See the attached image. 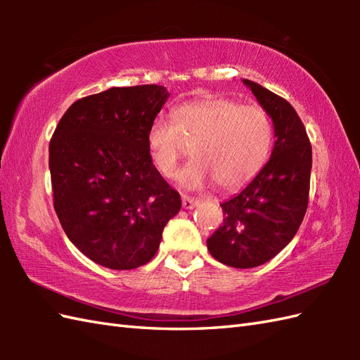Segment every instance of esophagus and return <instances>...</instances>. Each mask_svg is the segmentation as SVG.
Segmentation results:
<instances>
[{
  "label": "esophagus",
  "instance_id": "34e87169",
  "mask_svg": "<svg viewBox=\"0 0 360 360\" xmlns=\"http://www.w3.org/2000/svg\"><path fill=\"white\" fill-rule=\"evenodd\" d=\"M200 204V200H196V198H190V196H182V207L186 210H192L193 207Z\"/></svg>",
  "mask_w": 360,
  "mask_h": 360
}]
</instances>
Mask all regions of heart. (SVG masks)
Here are the masks:
<instances>
[{"mask_svg":"<svg viewBox=\"0 0 360 360\" xmlns=\"http://www.w3.org/2000/svg\"><path fill=\"white\" fill-rule=\"evenodd\" d=\"M173 120L156 117L147 133L151 162L173 178L193 143L195 159L179 174L181 186L200 188L215 181L219 188H240L262 170L272 143L267 114L257 105L227 97H205L173 110Z\"/></svg>","mask_w":360,"mask_h":360,"instance_id":"1","label":"heart"}]
</instances>
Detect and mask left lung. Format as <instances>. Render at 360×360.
Masks as SVG:
<instances>
[{
  "label": "left lung",
  "mask_w": 360,
  "mask_h": 360,
  "mask_svg": "<svg viewBox=\"0 0 360 360\" xmlns=\"http://www.w3.org/2000/svg\"><path fill=\"white\" fill-rule=\"evenodd\" d=\"M274 125L267 164L238 195L221 204L224 223L207 240L210 255L226 266L264 264L294 238L308 209L312 148L298 114L285 98L243 79Z\"/></svg>",
  "instance_id": "obj_1"
}]
</instances>
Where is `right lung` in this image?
<instances>
[{
	"label": "right lung",
	"instance_id": "obj_1",
	"mask_svg": "<svg viewBox=\"0 0 360 360\" xmlns=\"http://www.w3.org/2000/svg\"><path fill=\"white\" fill-rule=\"evenodd\" d=\"M170 93L159 85L110 88L74 102L49 143L53 209L83 255L136 269L156 255L181 196L153 165L151 122Z\"/></svg>",
	"mask_w": 360,
	"mask_h": 360
}]
</instances>
